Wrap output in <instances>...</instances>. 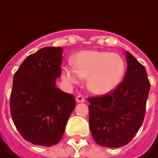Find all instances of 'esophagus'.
<instances>
[{
    "mask_svg": "<svg viewBox=\"0 0 158 158\" xmlns=\"http://www.w3.org/2000/svg\"><path fill=\"white\" fill-rule=\"evenodd\" d=\"M76 101L78 102H85V97H83L82 95H79L76 98Z\"/></svg>",
    "mask_w": 158,
    "mask_h": 158,
    "instance_id": "obj_1",
    "label": "esophagus"
}]
</instances>
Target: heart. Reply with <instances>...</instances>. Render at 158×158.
I'll return each mask as SVG.
<instances>
[{"label": "heart", "mask_w": 158, "mask_h": 158, "mask_svg": "<svg viewBox=\"0 0 158 158\" xmlns=\"http://www.w3.org/2000/svg\"><path fill=\"white\" fill-rule=\"evenodd\" d=\"M74 65L61 68V77L68 84H76L88 77L90 90L98 94L114 90L122 80L125 63L120 55L101 51H83L73 59Z\"/></svg>", "instance_id": "heart-1"}]
</instances>
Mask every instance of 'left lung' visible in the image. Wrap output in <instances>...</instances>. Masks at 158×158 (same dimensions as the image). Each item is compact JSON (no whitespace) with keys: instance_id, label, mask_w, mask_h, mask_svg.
Instances as JSON below:
<instances>
[{"instance_id":"1","label":"left lung","mask_w":158,"mask_h":158,"mask_svg":"<svg viewBox=\"0 0 158 158\" xmlns=\"http://www.w3.org/2000/svg\"><path fill=\"white\" fill-rule=\"evenodd\" d=\"M124 80L109 94L88 98L89 124L95 142L117 148L127 144L140 128L151 83L144 67L127 52Z\"/></svg>"}]
</instances>
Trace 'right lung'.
<instances>
[{
    "label": "right lung",
    "mask_w": 158,
    "mask_h": 158,
    "mask_svg": "<svg viewBox=\"0 0 158 158\" xmlns=\"http://www.w3.org/2000/svg\"><path fill=\"white\" fill-rule=\"evenodd\" d=\"M62 53L60 47L41 48L28 56L14 73L11 116L21 136L37 145L60 142L76 106L73 95L56 86L61 74Z\"/></svg>",
    "instance_id": "1"
}]
</instances>
